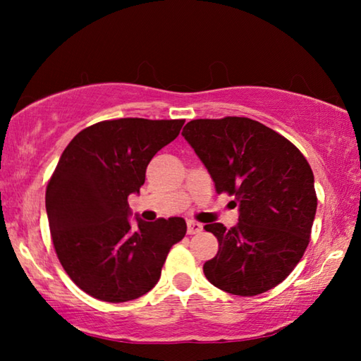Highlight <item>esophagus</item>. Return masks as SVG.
<instances>
[{"label": "esophagus", "mask_w": 361, "mask_h": 361, "mask_svg": "<svg viewBox=\"0 0 361 361\" xmlns=\"http://www.w3.org/2000/svg\"><path fill=\"white\" fill-rule=\"evenodd\" d=\"M204 226L197 223V221H188V234H199V232H202Z\"/></svg>", "instance_id": "esophagus-1"}]
</instances>
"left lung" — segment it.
Instances as JSON below:
<instances>
[{"label":"left lung","mask_w":361,"mask_h":361,"mask_svg":"<svg viewBox=\"0 0 361 361\" xmlns=\"http://www.w3.org/2000/svg\"><path fill=\"white\" fill-rule=\"evenodd\" d=\"M181 135L209 170L218 194L234 195L239 223L204 229L218 253L204 264L212 285L237 296L277 286L301 261L310 240L317 194L302 152L258 121L228 116L189 121Z\"/></svg>","instance_id":"left-lung-1"}]
</instances>
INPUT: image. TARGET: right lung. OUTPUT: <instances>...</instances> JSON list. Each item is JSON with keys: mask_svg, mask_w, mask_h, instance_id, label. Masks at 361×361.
<instances>
[{"mask_svg": "<svg viewBox=\"0 0 361 361\" xmlns=\"http://www.w3.org/2000/svg\"><path fill=\"white\" fill-rule=\"evenodd\" d=\"M185 119L122 118L85 127L60 156L47 183L46 212L60 264L79 288L126 302L154 288L167 255L186 234L180 216L129 221V195L146 167L178 137Z\"/></svg>", "mask_w": 361, "mask_h": 361, "instance_id": "obj_1", "label": "right lung"}]
</instances>
